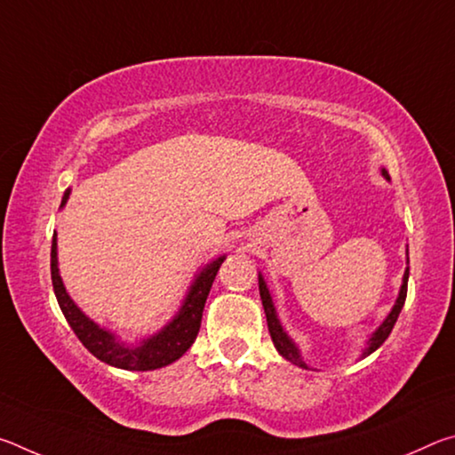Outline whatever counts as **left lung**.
<instances>
[{"label": "left lung", "instance_id": "8db88e82", "mask_svg": "<svg viewBox=\"0 0 455 455\" xmlns=\"http://www.w3.org/2000/svg\"><path fill=\"white\" fill-rule=\"evenodd\" d=\"M381 176H383V179L389 180V174H387V171H385V168H381ZM407 265H410V252H407ZM407 279H410V267H405L402 287H399V295L395 299L394 307H391V311L387 313V317L383 319L381 325L377 327L371 335H369V339L365 341V349L361 351V359L371 355L373 351L379 349L381 345L385 343V339L389 337L391 329H394L395 321L399 317V313H402V309H403V303H405V297H407ZM259 292H260V301H263V309H265V315H267L268 333H271V339H273L276 351H279L284 359L291 361V363H295V365L303 367V369H309V365L305 363L299 345L292 341L291 335L281 325V319H279V315H276L273 297H271V291H268L267 283H265V276L260 273H259Z\"/></svg>", "mask_w": 455, "mask_h": 455}]
</instances>
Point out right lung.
<instances>
[{"label": "right lung", "mask_w": 455, "mask_h": 455, "mask_svg": "<svg viewBox=\"0 0 455 455\" xmlns=\"http://www.w3.org/2000/svg\"><path fill=\"white\" fill-rule=\"evenodd\" d=\"M70 195L72 188H68L64 192V198H61L60 209H64ZM225 259L227 255H220L217 259H212L211 263H206L200 271H196L195 279H192L187 291V297L182 299L174 317L168 321L163 329L156 331V333L144 337L136 343L122 341V337H118L114 331L100 327L98 323L94 319H90L88 315L74 303V299L68 295L58 268L56 233H53L52 238V284L66 321L70 323L76 337L80 339L84 347H86L92 355L112 367L126 369V371H152V369H160L174 363V361L180 359L184 353L190 349V345L195 343L200 329V321H203L206 297H209L214 276H217Z\"/></svg>", "instance_id": "right-lung-1"}]
</instances>
